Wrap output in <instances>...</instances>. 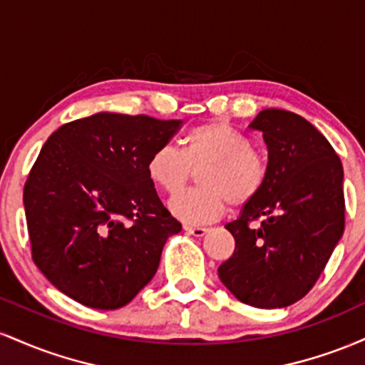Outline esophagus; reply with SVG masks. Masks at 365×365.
Listing matches in <instances>:
<instances>
[{
	"instance_id": "obj_1",
	"label": "esophagus",
	"mask_w": 365,
	"mask_h": 365,
	"mask_svg": "<svg viewBox=\"0 0 365 365\" xmlns=\"http://www.w3.org/2000/svg\"><path fill=\"white\" fill-rule=\"evenodd\" d=\"M183 230H185V233L188 235H194V237H204L207 233V228H204V226H183Z\"/></svg>"
}]
</instances>
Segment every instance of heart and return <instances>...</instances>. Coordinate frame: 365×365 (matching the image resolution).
I'll return each mask as SVG.
<instances>
[{"label":"heart","instance_id":"heart-1","mask_svg":"<svg viewBox=\"0 0 365 365\" xmlns=\"http://www.w3.org/2000/svg\"><path fill=\"white\" fill-rule=\"evenodd\" d=\"M200 187L170 200L171 215L188 225L215 221L226 202L244 206L259 195L267 178V158L249 139L223 121L194 127L183 149L171 144L158 148L148 159V177L166 194H177L194 171Z\"/></svg>","mask_w":365,"mask_h":365}]
</instances>
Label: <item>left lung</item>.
<instances>
[{
  "mask_svg": "<svg viewBox=\"0 0 365 365\" xmlns=\"http://www.w3.org/2000/svg\"><path fill=\"white\" fill-rule=\"evenodd\" d=\"M249 128L266 142L267 178L225 226L235 252L217 274L240 302L282 309L311 290L343 235V166L326 137L295 113L267 108ZM255 219L262 223L250 227Z\"/></svg>",
  "mask_w": 365,
  "mask_h": 365,
  "instance_id": "left-lung-1",
  "label": "left lung"
}]
</instances>
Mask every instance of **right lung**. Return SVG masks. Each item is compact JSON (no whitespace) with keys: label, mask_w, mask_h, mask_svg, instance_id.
<instances>
[{"label":"right lung","mask_w":365,"mask_h":365,"mask_svg":"<svg viewBox=\"0 0 365 365\" xmlns=\"http://www.w3.org/2000/svg\"><path fill=\"white\" fill-rule=\"evenodd\" d=\"M180 125L96 113L46 140L25 182V216L36 266L70 299L113 311L156 274L182 225L159 200L148 159Z\"/></svg>","instance_id":"obj_1"}]
</instances>
